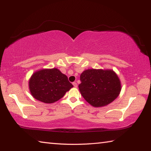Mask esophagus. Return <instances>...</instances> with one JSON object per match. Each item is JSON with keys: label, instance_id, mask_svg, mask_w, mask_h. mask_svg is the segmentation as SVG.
<instances>
[{"label": "esophagus", "instance_id": "1", "mask_svg": "<svg viewBox=\"0 0 151 151\" xmlns=\"http://www.w3.org/2000/svg\"><path fill=\"white\" fill-rule=\"evenodd\" d=\"M73 85L74 86H75V87H77V86H78L77 83H75V82H74V83H73Z\"/></svg>", "mask_w": 151, "mask_h": 151}]
</instances>
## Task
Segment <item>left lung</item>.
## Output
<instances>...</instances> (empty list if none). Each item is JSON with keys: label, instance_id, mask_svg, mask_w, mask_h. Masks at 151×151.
Returning <instances> with one entry per match:
<instances>
[{"label": "left lung", "instance_id": "1", "mask_svg": "<svg viewBox=\"0 0 151 151\" xmlns=\"http://www.w3.org/2000/svg\"><path fill=\"white\" fill-rule=\"evenodd\" d=\"M79 91L83 98L95 107L106 106L117 98L121 91L120 79L112 70L88 69L80 76Z\"/></svg>", "mask_w": 151, "mask_h": 151}]
</instances>
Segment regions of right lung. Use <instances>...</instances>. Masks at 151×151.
<instances>
[{"label":"right lung","instance_id":"1","mask_svg":"<svg viewBox=\"0 0 151 151\" xmlns=\"http://www.w3.org/2000/svg\"><path fill=\"white\" fill-rule=\"evenodd\" d=\"M32 96L45 103H53L73 87L67 76L56 68L38 70L29 82Z\"/></svg>","mask_w":151,"mask_h":151}]
</instances>
